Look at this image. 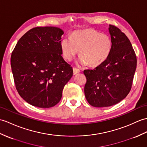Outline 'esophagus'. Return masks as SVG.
Listing matches in <instances>:
<instances>
[{"label":"esophagus","instance_id":"esophagus-1","mask_svg":"<svg viewBox=\"0 0 147 147\" xmlns=\"http://www.w3.org/2000/svg\"><path fill=\"white\" fill-rule=\"evenodd\" d=\"M80 72V70L79 69H78V68H76V67L73 68V74L74 75L79 73Z\"/></svg>","mask_w":147,"mask_h":147}]
</instances>
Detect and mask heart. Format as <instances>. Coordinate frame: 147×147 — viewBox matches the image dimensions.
Returning <instances> with one entry per match:
<instances>
[{
    "label": "heart",
    "instance_id": "b5f03b06",
    "mask_svg": "<svg viewBox=\"0 0 147 147\" xmlns=\"http://www.w3.org/2000/svg\"><path fill=\"white\" fill-rule=\"evenodd\" d=\"M64 57L71 61L80 50L79 63L81 65L98 66L103 64L110 55L112 41L110 37L91 29L74 32L66 37L60 43Z\"/></svg>",
    "mask_w": 147,
    "mask_h": 147
}]
</instances>
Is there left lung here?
Segmentation results:
<instances>
[{"instance_id": "8db88e82", "label": "left lung", "mask_w": 147, "mask_h": 147, "mask_svg": "<svg viewBox=\"0 0 147 147\" xmlns=\"http://www.w3.org/2000/svg\"><path fill=\"white\" fill-rule=\"evenodd\" d=\"M112 49L108 59L94 69H86L84 94L94 107L118 103L130 91L136 67V57L129 40L115 26H109Z\"/></svg>"}]
</instances>
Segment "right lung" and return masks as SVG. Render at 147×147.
Segmentation results:
<instances>
[{"label": "right lung", "mask_w": 147, "mask_h": 147, "mask_svg": "<svg viewBox=\"0 0 147 147\" xmlns=\"http://www.w3.org/2000/svg\"><path fill=\"white\" fill-rule=\"evenodd\" d=\"M63 30L37 27L18 40L11 58L16 89L27 103L48 108L59 103L63 88L73 76V67L62 57Z\"/></svg>", "instance_id": "right-lung-1"}]
</instances>
